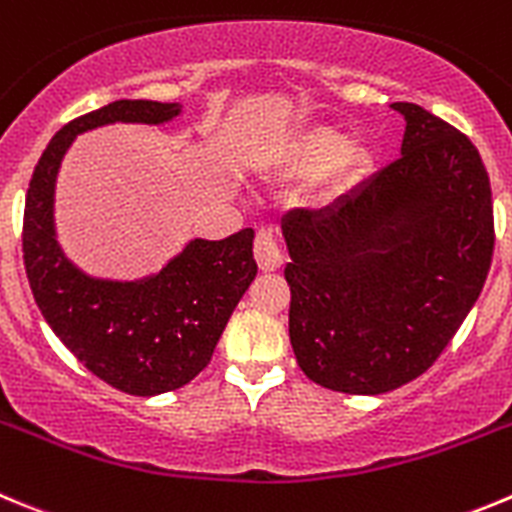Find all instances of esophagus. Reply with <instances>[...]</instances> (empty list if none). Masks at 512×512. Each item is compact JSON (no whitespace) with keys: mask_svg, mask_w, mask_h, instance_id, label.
Instances as JSON below:
<instances>
[{"mask_svg":"<svg viewBox=\"0 0 512 512\" xmlns=\"http://www.w3.org/2000/svg\"><path fill=\"white\" fill-rule=\"evenodd\" d=\"M255 260L262 272H275L283 265V250H280L278 240L272 227H260L255 237Z\"/></svg>","mask_w":512,"mask_h":512,"instance_id":"1","label":"esophagus"}]
</instances>
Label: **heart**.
<instances>
[{"label":"heart","mask_w":512,"mask_h":512,"mask_svg":"<svg viewBox=\"0 0 512 512\" xmlns=\"http://www.w3.org/2000/svg\"><path fill=\"white\" fill-rule=\"evenodd\" d=\"M379 166V151L366 138L348 141L341 128L303 126L285 133L267 156V174L275 181L315 180L313 202L336 209L356 199Z\"/></svg>","instance_id":"b5f03b06"}]
</instances>
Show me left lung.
Returning <instances> with one entry per match:
<instances>
[{"label":"left lung","instance_id":"obj_1","mask_svg":"<svg viewBox=\"0 0 512 512\" xmlns=\"http://www.w3.org/2000/svg\"><path fill=\"white\" fill-rule=\"evenodd\" d=\"M401 156L336 209L283 219L290 343L303 374L343 394H386L447 348L493 260V194L477 148L414 103Z\"/></svg>","mask_w":512,"mask_h":512}]
</instances>
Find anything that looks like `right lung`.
<instances>
[{
    "label": "right lung",
    "mask_w": 512,
    "mask_h": 512,
    "mask_svg": "<svg viewBox=\"0 0 512 512\" xmlns=\"http://www.w3.org/2000/svg\"><path fill=\"white\" fill-rule=\"evenodd\" d=\"M181 103L116 100L52 136L32 174L22 252L37 308L80 364L133 396L189 384L212 358L229 315L257 275L250 227L224 240L194 237L156 275L103 280L65 257L55 232V181L75 136L108 123H159Z\"/></svg>",
    "instance_id": "add662e5"
}]
</instances>
